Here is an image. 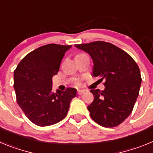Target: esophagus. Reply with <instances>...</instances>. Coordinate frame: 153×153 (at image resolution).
Masks as SVG:
<instances>
[{
    "instance_id": "esophagus-1",
    "label": "esophagus",
    "mask_w": 153,
    "mask_h": 153,
    "mask_svg": "<svg viewBox=\"0 0 153 153\" xmlns=\"http://www.w3.org/2000/svg\"><path fill=\"white\" fill-rule=\"evenodd\" d=\"M84 93V90H77V93L79 94V95H81V94H83V93Z\"/></svg>"
}]
</instances>
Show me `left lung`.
I'll list each match as a JSON object with an SVG mask.
<instances>
[{"instance_id": "1", "label": "left lung", "mask_w": 153, "mask_h": 153, "mask_svg": "<svg viewBox=\"0 0 153 153\" xmlns=\"http://www.w3.org/2000/svg\"><path fill=\"white\" fill-rule=\"evenodd\" d=\"M75 47L91 56L93 76L105 79L103 90H90L94 97L87 106L90 117L102 126H117L134 107L142 82L140 68L126 52L107 42L96 41Z\"/></svg>"}]
</instances>
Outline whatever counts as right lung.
Returning a JSON list of instances; mask_svg holds the SVG:
<instances>
[{
    "instance_id": "right-lung-1",
    "label": "right lung",
    "mask_w": 153,
    "mask_h": 153,
    "mask_svg": "<svg viewBox=\"0 0 153 153\" xmlns=\"http://www.w3.org/2000/svg\"><path fill=\"white\" fill-rule=\"evenodd\" d=\"M72 46L51 44L42 46L23 58L13 72L17 102L26 117L40 126L56 124L67 116L75 88L52 91V77Z\"/></svg>"
}]
</instances>
